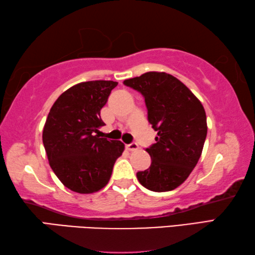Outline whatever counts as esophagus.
Returning <instances> with one entry per match:
<instances>
[{"label": "esophagus", "mask_w": 255, "mask_h": 255, "mask_svg": "<svg viewBox=\"0 0 255 255\" xmlns=\"http://www.w3.org/2000/svg\"><path fill=\"white\" fill-rule=\"evenodd\" d=\"M126 148H127L128 150H130V152H132V150H137V149H138V144H137V143L127 144V145H126Z\"/></svg>", "instance_id": "1"}]
</instances>
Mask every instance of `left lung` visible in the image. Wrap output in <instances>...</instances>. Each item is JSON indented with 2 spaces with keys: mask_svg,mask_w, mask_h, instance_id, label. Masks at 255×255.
<instances>
[{
  "mask_svg": "<svg viewBox=\"0 0 255 255\" xmlns=\"http://www.w3.org/2000/svg\"><path fill=\"white\" fill-rule=\"evenodd\" d=\"M124 84L143 94L148 123L157 131L156 143L146 148L150 166L137 172V179L150 191L174 190L201 156L207 136L204 107L182 82L164 72H147Z\"/></svg>",
  "mask_w": 255,
  "mask_h": 255,
  "instance_id": "left-lung-1",
  "label": "left lung"
}]
</instances>
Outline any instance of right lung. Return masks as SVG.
Returning a JSON list of instances; mask_svg holds the SVG:
<instances>
[{"label": "right lung", "instance_id": "add662e5", "mask_svg": "<svg viewBox=\"0 0 255 255\" xmlns=\"http://www.w3.org/2000/svg\"><path fill=\"white\" fill-rule=\"evenodd\" d=\"M114 81H89L72 86L51 107L42 130L49 165L66 188L93 193L110 180L115 162L125 149L120 140L97 135L105 126L100 111Z\"/></svg>", "mask_w": 255, "mask_h": 255}]
</instances>
